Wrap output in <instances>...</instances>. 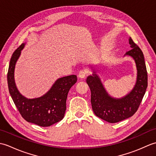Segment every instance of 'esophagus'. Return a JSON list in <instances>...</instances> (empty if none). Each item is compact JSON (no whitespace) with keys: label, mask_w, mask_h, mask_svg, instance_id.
Here are the masks:
<instances>
[{"label":"esophagus","mask_w":156,"mask_h":156,"mask_svg":"<svg viewBox=\"0 0 156 156\" xmlns=\"http://www.w3.org/2000/svg\"><path fill=\"white\" fill-rule=\"evenodd\" d=\"M86 76H87V71L86 70H81L78 74V78L80 79H84L86 77Z\"/></svg>","instance_id":"esophagus-1"}]
</instances>
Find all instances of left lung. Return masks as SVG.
I'll list each match as a JSON object with an SVG mask.
<instances>
[{
  "label": "left lung",
  "mask_w": 156,
  "mask_h": 156,
  "mask_svg": "<svg viewBox=\"0 0 156 156\" xmlns=\"http://www.w3.org/2000/svg\"><path fill=\"white\" fill-rule=\"evenodd\" d=\"M129 44L131 49L124 56H130L134 59L137 79L134 87L127 94L119 98L109 95L97 74L101 69L97 68H92V75L87 78L91 91L90 101L93 112L98 117L111 123L132 117L140 107L147 87V73L143 52L131 37L129 38Z\"/></svg>",
  "instance_id": "8db88e82"
}]
</instances>
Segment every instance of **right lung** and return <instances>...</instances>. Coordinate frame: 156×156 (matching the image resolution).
<instances>
[{
	"label": "right lung",
	"instance_id": "1",
	"mask_svg": "<svg viewBox=\"0 0 156 156\" xmlns=\"http://www.w3.org/2000/svg\"><path fill=\"white\" fill-rule=\"evenodd\" d=\"M25 44L23 43L16 49L10 61L7 74L9 93L25 120L41 127H49L64 117L68 92L77 81V76L70 75L57 79L51 88L40 97H24L16 86L15 68Z\"/></svg>",
	"mask_w": 156,
	"mask_h": 156
}]
</instances>
